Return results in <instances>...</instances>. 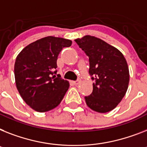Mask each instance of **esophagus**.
<instances>
[{"mask_svg": "<svg viewBox=\"0 0 147 147\" xmlns=\"http://www.w3.org/2000/svg\"><path fill=\"white\" fill-rule=\"evenodd\" d=\"M72 83H74V85H78L80 83V80H76V81H72Z\"/></svg>", "mask_w": 147, "mask_h": 147, "instance_id": "1", "label": "esophagus"}]
</instances>
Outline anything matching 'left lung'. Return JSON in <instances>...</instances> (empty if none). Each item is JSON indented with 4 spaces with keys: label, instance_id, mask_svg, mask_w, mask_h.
Here are the masks:
<instances>
[{
    "label": "left lung",
    "instance_id": "1",
    "mask_svg": "<svg viewBox=\"0 0 147 147\" xmlns=\"http://www.w3.org/2000/svg\"><path fill=\"white\" fill-rule=\"evenodd\" d=\"M88 57V73L94 80L93 91L85 97L87 106L98 113L111 111L125 96L129 71L124 55L105 41L86 35L75 40Z\"/></svg>",
    "mask_w": 147,
    "mask_h": 147
}]
</instances>
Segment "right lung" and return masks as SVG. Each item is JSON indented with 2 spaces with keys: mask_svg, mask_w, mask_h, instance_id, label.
<instances>
[{
  "mask_svg": "<svg viewBox=\"0 0 147 147\" xmlns=\"http://www.w3.org/2000/svg\"><path fill=\"white\" fill-rule=\"evenodd\" d=\"M72 41L49 36L25 47L17 55L14 65L16 88L25 102L40 113L55 108L70 86L56 74L57 59Z\"/></svg>",
  "mask_w": 147,
  "mask_h": 147,
  "instance_id": "1",
  "label": "right lung"
}]
</instances>
